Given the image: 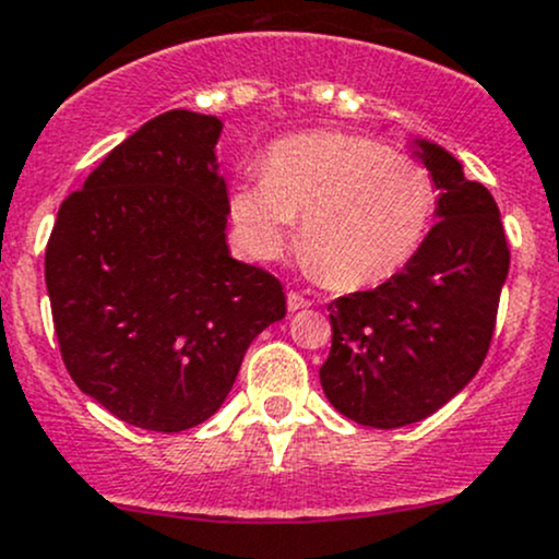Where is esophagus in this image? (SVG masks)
<instances>
[{"label": "esophagus", "mask_w": 559, "mask_h": 559, "mask_svg": "<svg viewBox=\"0 0 559 559\" xmlns=\"http://www.w3.org/2000/svg\"><path fill=\"white\" fill-rule=\"evenodd\" d=\"M286 305H289V310H302V308H308L310 299L299 295V292H289V295H286Z\"/></svg>", "instance_id": "1"}]
</instances>
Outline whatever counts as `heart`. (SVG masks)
Listing matches in <instances>:
<instances>
[{
	"instance_id": "heart-1",
	"label": "heart",
	"mask_w": 559,
	"mask_h": 559,
	"mask_svg": "<svg viewBox=\"0 0 559 559\" xmlns=\"http://www.w3.org/2000/svg\"><path fill=\"white\" fill-rule=\"evenodd\" d=\"M437 209L433 174L383 141L343 131L281 139L262 179L240 181L230 216L246 249L275 257L295 219L299 249L334 289L391 278L420 249Z\"/></svg>"
}]
</instances>
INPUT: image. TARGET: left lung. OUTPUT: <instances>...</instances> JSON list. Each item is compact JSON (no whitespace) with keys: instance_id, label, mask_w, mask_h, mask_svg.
<instances>
[{"instance_id":"left-lung-1","label":"left lung","mask_w":559,"mask_h":559,"mask_svg":"<svg viewBox=\"0 0 559 559\" xmlns=\"http://www.w3.org/2000/svg\"><path fill=\"white\" fill-rule=\"evenodd\" d=\"M415 155L437 181L439 222L385 284L329 302L321 385L337 413L372 428L418 423L468 385L509 275L507 233L487 187L431 141H415Z\"/></svg>"}]
</instances>
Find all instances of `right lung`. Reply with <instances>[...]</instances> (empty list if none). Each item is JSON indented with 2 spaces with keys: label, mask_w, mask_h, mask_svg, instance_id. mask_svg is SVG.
Returning a JSON list of instances; mask_svg holds the SVG:
<instances>
[{
  "label": "right lung",
  "mask_w": 559,
  "mask_h": 559,
  "mask_svg": "<svg viewBox=\"0 0 559 559\" xmlns=\"http://www.w3.org/2000/svg\"><path fill=\"white\" fill-rule=\"evenodd\" d=\"M222 122L171 109L117 144L61 203L45 251L69 374L146 431L209 420L251 340L286 316L284 286L227 249Z\"/></svg>",
  "instance_id": "obj_1"
}]
</instances>
